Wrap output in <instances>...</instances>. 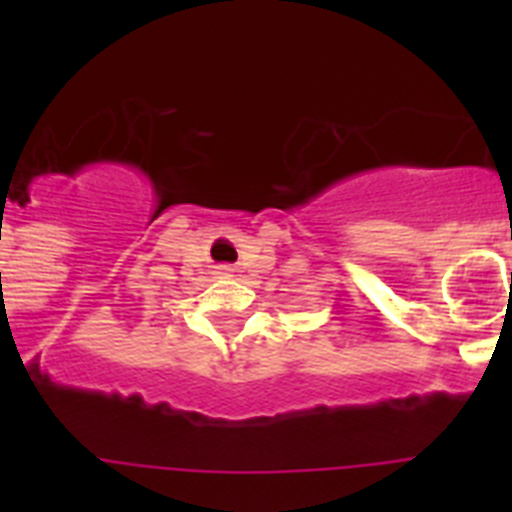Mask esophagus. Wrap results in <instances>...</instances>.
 <instances>
[{"mask_svg":"<svg viewBox=\"0 0 512 512\" xmlns=\"http://www.w3.org/2000/svg\"><path fill=\"white\" fill-rule=\"evenodd\" d=\"M220 274L223 277H233V266H220Z\"/></svg>","mask_w":512,"mask_h":512,"instance_id":"34e87169","label":"esophagus"}]
</instances>
